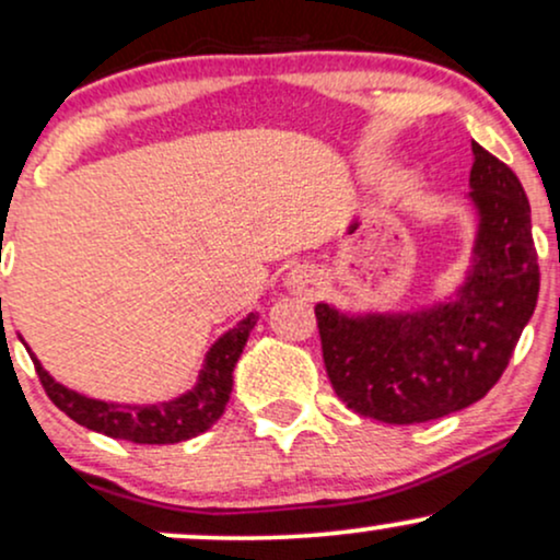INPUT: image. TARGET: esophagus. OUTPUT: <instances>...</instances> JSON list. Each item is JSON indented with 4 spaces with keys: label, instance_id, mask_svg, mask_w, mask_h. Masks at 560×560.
Listing matches in <instances>:
<instances>
[{
    "label": "esophagus",
    "instance_id": "esophagus-1",
    "mask_svg": "<svg viewBox=\"0 0 560 560\" xmlns=\"http://www.w3.org/2000/svg\"><path fill=\"white\" fill-rule=\"evenodd\" d=\"M324 285V278L316 269H295L293 272V288L295 291L316 293Z\"/></svg>",
    "mask_w": 560,
    "mask_h": 560
}]
</instances>
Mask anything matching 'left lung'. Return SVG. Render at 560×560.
I'll use <instances>...</instances> for the list:
<instances>
[{
    "instance_id": "obj_1",
    "label": "left lung",
    "mask_w": 560,
    "mask_h": 560,
    "mask_svg": "<svg viewBox=\"0 0 560 560\" xmlns=\"http://www.w3.org/2000/svg\"><path fill=\"white\" fill-rule=\"evenodd\" d=\"M470 189L478 225L452 293L410 312L316 303L327 376L358 416L410 425L465 410L499 382L535 314L540 267L520 178L472 142Z\"/></svg>"
}]
</instances>
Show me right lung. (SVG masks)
Masks as SVG:
<instances>
[{
  "mask_svg": "<svg viewBox=\"0 0 560 560\" xmlns=\"http://www.w3.org/2000/svg\"><path fill=\"white\" fill-rule=\"evenodd\" d=\"M257 319V312L246 314L236 327H231L212 342L191 389H186L184 395L174 399H165V402L150 405L106 402V399L80 395V392L69 389V386L59 384L57 378L48 374L23 337L20 340H23L33 363H36L38 378L44 384L48 399L61 412H67L74 423L85 425L90 431L106 433L112 439L132 441V444H178V441L205 433L223 416L233 389V369H236L238 358L244 353V345Z\"/></svg>",
  "mask_w": 560,
  "mask_h": 560,
  "instance_id": "add662e5",
  "label": "right lung"
}]
</instances>
